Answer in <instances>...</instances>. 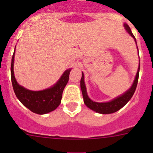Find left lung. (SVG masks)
<instances>
[{
    "label": "left lung",
    "instance_id": "left-lung-1",
    "mask_svg": "<svg viewBox=\"0 0 153 153\" xmlns=\"http://www.w3.org/2000/svg\"><path fill=\"white\" fill-rule=\"evenodd\" d=\"M124 26H125V28L126 29V30L128 31V33L135 39V41H136V38H135L134 35L132 34V31H131L130 27H129V25H127V24H124ZM140 68V66H139V69H138L136 78H135V80L134 82H133L132 86H131V88L129 89L128 91L126 92L123 95L120 96V97L114 99V100H113L110 101V102H93V100H91L89 98L88 95H87V93H86V86H85L84 83V75H83V74H82V77H81L80 79V87L81 90H82V93H83V101H84V103L86 104V106H87V107L90 108V109H91L92 110H93V111H95L99 113H102V114H109V113H115V112L118 111L119 109H120L122 107H123L126 104L129 102V100L132 98V97L133 96V94H134L135 90H136V86H137L138 79H139Z\"/></svg>",
    "mask_w": 153,
    "mask_h": 153
}]
</instances>
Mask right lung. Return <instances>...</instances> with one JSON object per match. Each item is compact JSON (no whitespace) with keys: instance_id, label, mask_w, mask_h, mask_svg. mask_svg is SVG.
<instances>
[{"instance_id":"obj_1","label":"right lung","mask_w":153,"mask_h":153,"mask_svg":"<svg viewBox=\"0 0 153 153\" xmlns=\"http://www.w3.org/2000/svg\"><path fill=\"white\" fill-rule=\"evenodd\" d=\"M14 53L11 60L10 76L13 91L17 99L30 111L37 114H45L56 109L61 102L63 89L68 82L71 70H66L57 83L51 88L41 91H31L20 86L16 81L13 74Z\"/></svg>"}]
</instances>
